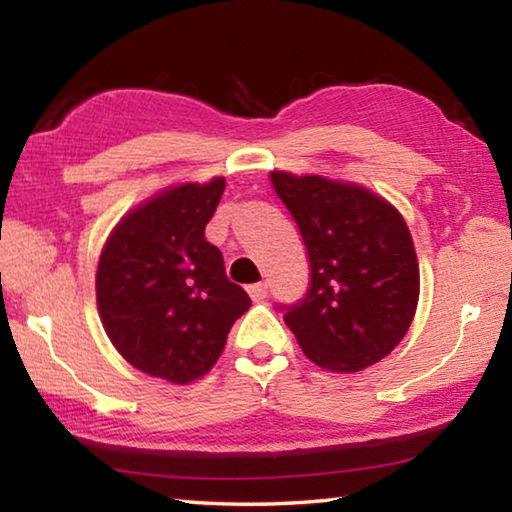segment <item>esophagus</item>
<instances>
[{
	"label": "esophagus",
	"mask_w": 512,
	"mask_h": 512,
	"mask_svg": "<svg viewBox=\"0 0 512 512\" xmlns=\"http://www.w3.org/2000/svg\"><path fill=\"white\" fill-rule=\"evenodd\" d=\"M248 296L253 298V302H262V300L268 296V284H266V282L250 284V287H248Z\"/></svg>",
	"instance_id": "esophagus-1"
}]
</instances>
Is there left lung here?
Instances as JSON below:
<instances>
[{"instance_id":"obj_1","label":"left lung","mask_w":512,"mask_h":512,"mask_svg":"<svg viewBox=\"0 0 512 512\" xmlns=\"http://www.w3.org/2000/svg\"><path fill=\"white\" fill-rule=\"evenodd\" d=\"M309 257L305 298L280 305L302 352L320 368L357 372L404 339L420 293L402 214L357 185L273 171Z\"/></svg>"}]
</instances>
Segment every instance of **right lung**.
Listing matches in <instances>:
<instances>
[{"instance_id":"right-lung-1","label":"right lung","mask_w":512,"mask_h":512,"mask_svg":"<svg viewBox=\"0 0 512 512\" xmlns=\"http://www.w3.org/2000/svg\"><path fill=\"white\" fill-rule=\"evenodd\" d=\"M223 189V178L167 189L124 216L103 248V327L121 357L146 375L173 384L203 377L250 307L248 293L225 275L219 248L205 239Z\"/></svg>"}]
</instances>
